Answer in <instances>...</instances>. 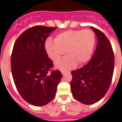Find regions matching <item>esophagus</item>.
I'll return each mask as SVG.
<instances>
[{"label": "esophagus", "mask_w": 122, "mask_h": 122, "mask_svg": "<svg viewBox=\"0 0 122 122\" xmlns=\"http://www.w3.org/2000/svg\"><path fill=\"white\" fill-rule=\"evenodd\" d=\"M61 73H62V74L63 76H64L65 74V72L64 71H61Z\"/></svg>", "instance_id": "34e87169"}]
</instances>
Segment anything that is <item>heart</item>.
Instances as JSON below:
<instances>
[{
  "label": "heart",
  "mask_w": 122,
  "mask_h": 122,
  "mask_svg": "<svg viewBox=\"0 0 122 122\" xmlns=\"http://www.w3.org/2000/svg\"><path fill=\"white\" fill-rule=\"evenodd\" d=\"M55 41L48 39L45 43V50L48 57L56 62L57 68L65 70L82 65L90 60L95 44V36L90 30H69L56 35Z\"/></svg>",
  "instance_id": "heart-1"
}]
</instances>
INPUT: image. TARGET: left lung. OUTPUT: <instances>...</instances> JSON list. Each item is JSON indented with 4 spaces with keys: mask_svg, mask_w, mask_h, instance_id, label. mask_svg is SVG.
Returning a JSON list of instances; mask_svg holds the SVG:
<instances>
[{
    "mask_svg": "<svg viewBox=\"0 0 122 122\" xmlns=\"http://www.w3.org/2000/svg\"><path fill=\"white\" fill-rule=\"evenodd\" d=\"M97 38L93 57L84 66L71 71V90L75 99L92 104L103 98L112 81L114 56L109 41L101 31L90 27Z\"/></svg>",
    "mask_w": 122,
    "mask_h": 122,
    "instance_id": "8db88e82",
    "label": "left lung"
}]
</instances>
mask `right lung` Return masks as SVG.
Wrapping results in <instances>:
<instances>
[{"label": "right lung", "mask_w": 122, "mask_h": 122, "mask_svg": "<svg viewBox=\"0 0 122 122\" xmlns=\"http://www.w3.org/2000/svg\"><path fill=\"white\" fill-rule=\"evenodd\" d=\"M57 28L36 25L29 28L15 42L11 68L14 82L22 98L29 104L42 106L56 95L62 77L60 71H52L45 44L49 35Z\"/></svg>", "instance_id": "add662e5"}]
</instances>
